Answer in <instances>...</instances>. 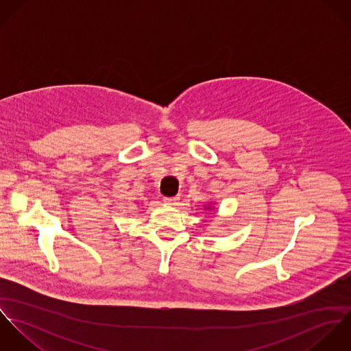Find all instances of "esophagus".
<instances>
[{
    "mask_svg": "<svg viewBox=\"0 0 351 351\" xmlns=\"http://www.w3.org/2000/svg\"><path fill=\"white\" fill-rule=\"evenodd\" d=\"M178 197H165L163 201L167 204V205H177L178 204Z\"/></svg>",
    "mask_w": 351,
    "mask_h": 351,
    "instance_id": "34e87169",
    "label": "esophagus"
}]
</instances>
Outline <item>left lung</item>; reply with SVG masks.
Segmentation results:
<instances>
[{
    "label": "left lung",
    "mask_w": 351,
    "mask_h": 351,
    "mask_svg": "<svg viewBox=\"0 0 351 351\" xmlns=\"http://www.w3.org/2000/svg\"><path fill=\"white\" fill-rule=\"evenodd\" d=\"M205 209H206V210H208V209H210V206H205Z\"/></svg>",
    "instance_id": "left-lung-1"
}]
</instances>
